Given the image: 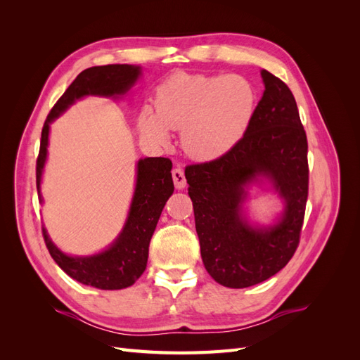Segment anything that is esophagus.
I'll list each match as a JSON object with an SVG mask.
<instances>
[{
    "label": "esophagus",
    "instance_id": "1",
    "mask_svg": "<svg viewBox=\"0 0 360 360\" xmlns=\"http://www.w3.org/2000/svg\"><path fill=\"white\" fill-rule=\"evenodd\" d=\"M172 180L177 189H183L186 186V177H184V171L180 167L172 169Z\"/></svg>",
    "mask_w": 360,
    "mask_h": 360
}]
</instances>
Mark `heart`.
I'll list each match as a JSON object with an SVG mask.
<instances>
[{
  "label": "heart",
  "instance_id": "1",
  "mask_svg": "<svg viewBox=\"0 0 360 360\" xmlns=\"http://www.w3.org/2000/svg\"><path fill=\"white\" fill-rule=\"evenodd\" d=\"M156 110L146 106L139 127L165 143L171 129H183V147L200 159L231 151L248 132L257 110L254 85L238 75L176 73L156 89Z\"/></svg>",
  "mask_w": 360,
  "mask_h": 360
}]
</instances>
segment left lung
Returning a JSON list of instances; mask_svg holds the SVG:
<instances>
[{
  "instance_id": "left-lung-1",
  "label": "left lung",
  "mask_w": 360,
  "mask_h": 360,
  "mask_svg": "<svg viewBox=\"0 0 360 360\" xmlns=\"http://www.w3.org/2000/svg\"><path fill=\"white\" fill-rule=\"evenodd\" d=\"M264 93L245 136L231 151L184 169L201 258L228 288H246L276 275L300 242L308 200V139L288 85L261 70ZM263 173L286 200L281 221L255 231L241 214L244 186Z\"/></svg>"
}]
</instances>
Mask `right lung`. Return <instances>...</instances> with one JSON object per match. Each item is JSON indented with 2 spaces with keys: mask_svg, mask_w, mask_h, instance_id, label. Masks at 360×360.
Segmentation results:
<instances>
[{
  "mask_svg": "<svg viewBox=\"0 0 360 360\" xmlns=\"http://www.w3.org/2000/svg\"><path fill=\"white\" fill-rule=\"evenodd\" d=\"M141 70L130 64H108L81 72L69 89L53 105L41 129L40 150L36 162V183L40 197V180L46 160L49 124L79 97L118 96L126 93L138 79ZM172 162L168 158H146L138 162L135 195L127 222L115 243L102 254L93 257H69L51 242L45 228L43 238L53 261L75 281L101 290H122L130 287L144 274L148 246L163 205L174 192L171 176ZM41 201V198H40Z\"/></svg>",
  "mask_w": 360,
  "mask_h": 360,
  "instance_id": "1",
  "label": "right lung"
}]
</instances>
